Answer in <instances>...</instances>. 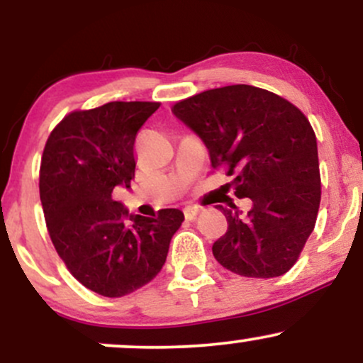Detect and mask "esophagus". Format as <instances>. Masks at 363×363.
I'll use <instances>...</instances> for the list:
<instances>
[{
    "label": "esophagus",
    "instance_id": "obj_1",
    "mask_svg": "<svg viewBox=\"0 0 363 363\" xmlns=\"http://www.w3.org/2000/svg\"><path fill=\"white\" fill-rule=\"evenodd\" d=\"M199 208L198 206H186L184 208V216L187 220H194L196 216H198V213H199Z\"/></svg>",
    "mask_w": 363,
    "mask_h": 363
}]
</instances>
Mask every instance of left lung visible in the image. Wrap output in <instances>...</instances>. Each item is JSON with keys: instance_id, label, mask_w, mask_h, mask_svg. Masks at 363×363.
Listing matches in <instances>:
<instances>
[{"instance_id": "obj_1", "label": "left lung", "mask_w": 363, "mask_h": 363, "mask_svg": "<svg viewBox=\"0 0 363 363\" xmlns=\"http://www.w3.org/2000/svg\"><path fill=\"white\" fill-rule=\"evenodd\" d=\"M210 152L211 167L235 176L237 198H249L247 216L220 206L225 235L215 259L247 278L286 273L314 230L320 203L318 141L309 119L289 101L251 85L201 91L172 107Z\"/></svg>"}]
</instances>
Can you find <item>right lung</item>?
Returning a JSON list of instances; mask_svg holds the SVG:
<instances>
[{"instance_id": "obj_1", "label": "right lung", "mask_w": 363, "mask_h": 363, "mask_svg": "<svg viewBox=\"0 0 363 363\" xmlns=\"http://www.w3.org/2000/svg\"><path fill=\"white\" fill-rule=\"evenodd\" d=\"M158 102H109L73 111L52 129L40 160L39 191L49 235L83 286L123 297L160 273L184 222L176 208L157 218L131 215L114 201L135 179V138Z\"/></svg>"}]
</instances>
